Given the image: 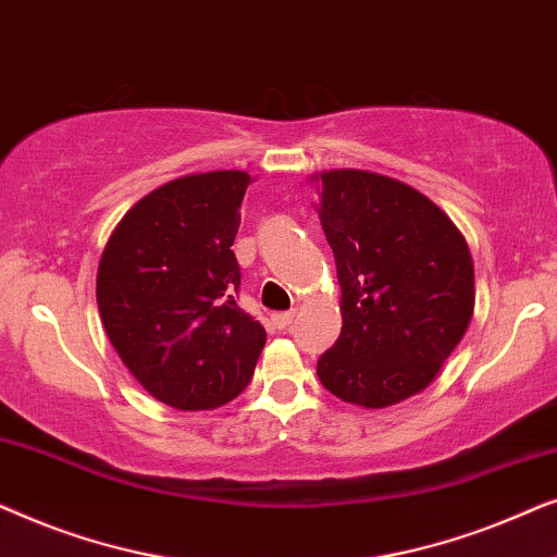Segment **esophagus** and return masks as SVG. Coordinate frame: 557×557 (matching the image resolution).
Instances as JSON below:
<instances>
[{
	"label": "esophagus",
	"instance_id": "esophagus-1",
	"mask_svg": "<svg viewBox=\"0 0 557 557\" xmlns=\"http://www.w3.org/2000/svg\"><path fill=\"white\" fill-rule=\"evenodd\" d=\"M294 317H296V311H276V314L271 317V322L276 324L278 330H286V326L294 322Z\"/></svg>",
	"mask_w": 557,
	"mask_h": 557
}]
</instances>
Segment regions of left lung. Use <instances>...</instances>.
<instances>
[{
  "instance_id": "8db88e82",
  "label": "left lung",
  "mask_w": 557,
  "mask_h": 557,
  "mask_svg": "<svg viewBox=\"0 0 557 557\" xmlns=\"http://www.w3.org/2000/svg\"><path fill=\"white\" fill-rule=\"evenodd\" d=\"M342 288V332L317 375L380 410L425 391L474 314V261L454 220L406 182L364 170L309 177Z\"/></svg>"
}]
</instances>
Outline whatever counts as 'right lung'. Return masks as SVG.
Listing matches in <instances>:
<instances>
[{
  "label": "right lung",
  "mask_w": 557,
  "mask_h": 557,
  "mask_svg": "<svg viewBox=\"0 0 557 557\" xmlns=\"http://www.w3.org/2000/svg\"><path fill=\"white\" fill-rule=\"evenodd\" d=\"M248 172L218 170L144 195L106 243L96 273L103 330L144 391L180 410H212L246 391L265 345L235 304L231 250Z\"/></svg>",
  "instance_id": "1"
}]
</instances>
